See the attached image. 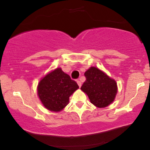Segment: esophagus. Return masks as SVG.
<instances>
[{"label": "esophagus", "instance_id": "esophagus-1", "mask_svg": "<svg viewBox=\"0 0 150 150\" xmlns=\"http://www.w3.org/2000/svg\"><path fill=\"white\" fill-rule=\"evenodd\" d=\"M77 85H79V87H81V85H82V83H81V81H80V80H77Z\"/></svg>", "mask_w": 150, "mask_h": 150}]
</instances>
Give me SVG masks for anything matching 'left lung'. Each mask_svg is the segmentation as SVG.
I'll use <instances>...</instances> for the list:
<instances>
[{
    "label": "left lung",
    "instance_id": "obj_1",
    "mask_svg": "<svg viewBox=\"0 0 150 150\" xmlns=\"http://www.w3.org/2000/svg\"><path fill=\"white\" fill-rule=\"evenodd\" d=\"M86 80L81 89L88 95L91 103L104 108L114 100L117 93L116 81L95 67H91L85 73Z\"/></svg>",
    "mask_w": 150,
    "mask_h": 150
}]
</instances>
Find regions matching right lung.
Listing matches in <instances>:
<instances>
[{"instance_id":"add662e5","label":"right lung","mask_w":150,"mask_h":150,"mask_svg":"<svg viewBox=\"0 0 150 150\" xmlns=\"http://www.w3.org/2000/svg\"><path fill=\"white\" fill-rule=\"evenodd\" d=\"M79 86L75 80L56 68L46 75L38 85V95L44 106L52 111H60L69 103V97Z\"/></svg>"}]
</instances>
